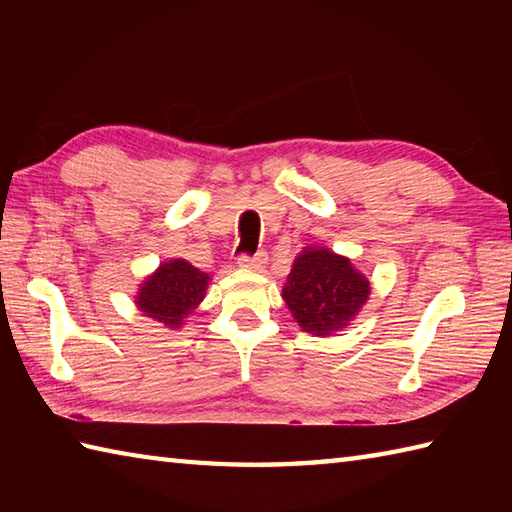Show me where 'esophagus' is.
<instances>
[{
	"mask_svg": "<svg viewBox=\"0 0 512 512\" xmlns=\"http://www.w3.org/2000/svg\"><path fill=\"white\" fill-rule=\"evenodd\" d=\"M266 262H268V255L266 253H257L253 257L242 255V257L237 259V264L242 266V268H248V270H262L266 266Z\"/></svg>",
	"mask_w": 512,
	"mask_h": 512,
	"instance_id": "esophagus-1",
	"label": "esophagus"
}]
</instances>
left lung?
Wrapping results in <instances>:
<instances>
[{"mask_svg":"<svg viewBox=\"0 0 512 512\" xmlns=\"http://www.w3.org/2000/svg\"><path fill=\"white\" fill-rule=\"evenodd\" d=\"M369 295V279L352 259L319 244L301 250L281 288L292 319L312 336L345 330L363 310Z\"/></svg>","mask_w":512,"mask_h":512,"instance_id":"obj_1","label":"left lung"}]
</instances>
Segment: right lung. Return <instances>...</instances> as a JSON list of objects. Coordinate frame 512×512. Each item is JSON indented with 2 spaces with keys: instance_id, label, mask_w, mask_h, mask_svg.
Listing matches in <instances>:
<instances>
[{
  "instance_id": "right-lung-1",
  "label": "right lung",
  "mask_w": 512,
  "mask_h": 512,
  "mask_svg": "<svg viewBox=\"0 0 512 512\" xmlns=\"http://www.w3.org/2000/svg\"><path fill=\"white\" fill-rule=\"evenodd\" d=\"M209 281L211 277L187 259H167L143 279L134 303L145 317L154 319L162 328L178 330L206 297Z\"/></svg>"
}]
</instances>
